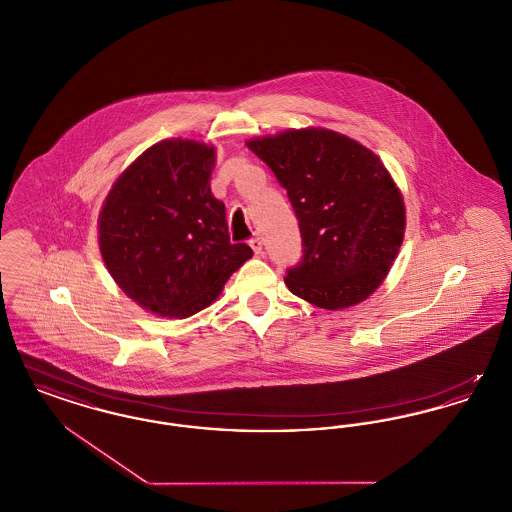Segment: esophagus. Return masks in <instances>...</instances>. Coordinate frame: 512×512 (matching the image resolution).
Returning a JSON list of instances; mask_svg holds the SVG:
<instances>
[{
	"mask_svg": "<svg viewBox=\"0 0 512 512\" xmlns=\"http://www.w3.org/2000/svg\"><path fill=\"white\" fill-rule=\"evenodd\" d=\"M249 245H251V249L255 251V255H261V253H263V240H261L259 236L251 238V240H249Z\"/></svg>",
	"mask_w": 512,
	"mask_h": 512,
	"instance_id": "obj_1",
	"label": "esophagus"
}]
</instances>
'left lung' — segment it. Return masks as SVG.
Returning <instances> with one entry per match:
<instances>
[{
    "mask_svg": "<svg viewBox=\"0 0 512 512\" xmlns=\"http://www.w3.org/2000/svg\"><path fill=\"white\" fill-rule=\"evenodd\" d=\"M292 201L303 257L290 292L320 309L365 301L386 278L405 234L401 192L376 153L326 128L249 140Z\"/></svg>",
    "mask_w": 512,
    "mask_h": 512,
    "instance_id": "obj_1",
    "label": "left lung"
}]
</instances>
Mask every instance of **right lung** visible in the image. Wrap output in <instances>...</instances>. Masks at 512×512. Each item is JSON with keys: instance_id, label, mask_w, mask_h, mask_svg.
<instances>
[{"instance_id": "add662e5", "label": "right lung", "mask_w": 512, "mask_h": 512, "mask_svg": "<svg viewBox=\"0 0 512 512\" xmlns=\"http://www.w3.org/2000/svg\"><path fill=\"white\" fill-rule=\"evenodd\" d=\"M213 169L215 147L163 140L122 172L99 213L105 267L155 315L192 317L253 255L230 242L226 207L211 194Z\"/></svg>"}]
</instances>
